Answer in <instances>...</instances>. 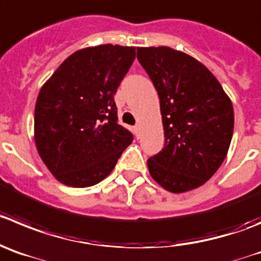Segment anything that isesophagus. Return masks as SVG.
Instances as JSON below:
<instances>
[{
	"label": "esophagus",
	"instance_id": "1",
	"mask_svg": "<svg viewBox=\"0 0 261 261\" xmlns=\"http://www.w3.org/2000/svg\"><path fill=\"white\" fill-rule=\"evenodd\" d=\"M140 130H142V128H140V125H135V126H134V131H135L136 138H139V136H140Z\"/></svg>",
	"mask_w": 261,
	"mask_h": 261
}]
</instances>
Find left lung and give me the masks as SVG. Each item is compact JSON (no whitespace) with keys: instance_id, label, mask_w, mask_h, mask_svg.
Masks as SVG:
<instances>
[{"instance_id":"8db88e82","label":"left lung","mask_w":261,"mask_h":261,"mask_svg":"<svg viewBox=\"0 0 261 261\" xmlns=\"http://www.w3.org/2000/svg\"><path fill=\"white\" fill-rule=\"evenodd\" d=\"M160 96L165 147L148 160L153 179L172 193L198 188L220 167L234 127L232 101L213 73L181 51L138 47Z\"/></svg>"}]
</instances>
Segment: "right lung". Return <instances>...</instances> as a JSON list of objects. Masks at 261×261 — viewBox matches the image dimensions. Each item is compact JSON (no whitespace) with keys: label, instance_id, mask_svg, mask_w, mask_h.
Wrapping results in <instances>:
<instances>
[{"label":"right lung","instance_id":"obj_1","mask_svg":"<svg viewBox=\"0 0 261 261\" xmlns=\"http://www.w3.org/2000/svg\"><path fill=\"white\" fill-rule=\"evenodd\" d=\"M135 47L101 45L75 51L42 86L35 109L41 158L60 182L75 188L106 179L134 135L118 123L114 94Z\"/></svg>","mask_w":261,"mask_h":261}]
</instances>
